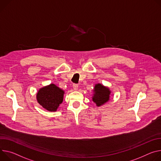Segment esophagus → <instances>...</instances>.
Masks as SVG:
<instances>
[{
    "instance_id": "obj_1",
    "label": "esophagus",
    "mask_w": 161,
    "mask_h": 161,
    "mask_svg": "<svg viewBox=\"0 0 161 161\" xmlns=\"http://www.w3.org/2000/svg\"><path fill=\"white\" fill-rule=\"evenodd\" d=\"M73 89H74L75 91H77L78 89V85H77V84L73 85Z\"/></svg>"
}]
</instances>
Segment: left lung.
Returning a JSON list of instances; mask_svg holds the SVG:
<instances>
[{"mask_svg":"<svg viewBox=\"0 0 161 161\" xmlns=\"http://www.w3.org/2000/svg\"><path fill=\"white\" fill-rule=\"evenodd\" d=\"M93 91L92 101L97 107L103 105L109 100L111 91L108 87L98 83L95 85Z\"/></svg>","mask_w":161,"mask_h":161,"instance_id":"left-lung-1","label":"left lung"}]
</instances>
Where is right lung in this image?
I'll return each mask as SVG.
<instances>
[{"mask_svg":"<svg viewBox=\"0 0 161 161\" xmlns=\"http://www.w3.org/2000/svg\"><path fill=\"white\" fill-rule=\"evenodd\" d=\"M64 91L53 83L40 89L36 94L38 103L49 112H55L62 103Z\"/></svg>","mask_w":161,"mask_h":161,"instance_id":"right-lung-1","label":"right lung"}]
</instances>
